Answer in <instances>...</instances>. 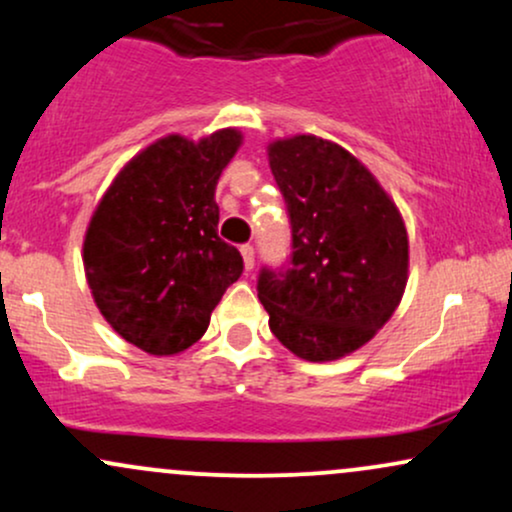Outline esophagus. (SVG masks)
Segmentation results:
<instances>
[{"label":"esophagus","instance_id":"34e87169","mask_svg":"<svg viewBox=\"0 0 512 512\" xmlns=\"http://www.w3.org/2000/svg\"><path fill=\"white\" fill-rule=\"evenodd\" d=\"M240 255H243V264H245V269H250L255 267V248H252V245H243V248H240Z\"/></svg>","mask_w":512,"mask_h":512}]
</instances>
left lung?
<instances>
[{
	"label": "left lung",
	"instance_id": "1",
	"mask_svg": "<svg viewBox=\"0 0 512 512\" xmlns=\"http://www.w3.org/2000/svg\"><path fill=\"white\" fill-rule=\"evenodd\" d=\"M291 219L284 267H262L269 330L305 361H334L375 337L402 301L409 240L370 170L339 144L298 134L269 144Z\"/></svg>",
	"mask_w": 512,
	"mask_h": 512
}]
</instances>
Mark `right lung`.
<instances>
[{"label": "right lung", "mask_w": 512, "mask_h": 512, "mask_svg": "<svg viewBox=\"0 0 512 512\" xmlns=\"http://www.w3.org/2000/svg\"><path fill=\"white\" fill-rule=\"evenodd\" d=\"M243 142L219 129L190 142L158 139L108 187L84 240L93 301L108 325L146 354H180L207 332L211 310L243 274L219 238L221 170Z\"/></svg>", "instance_id": "add662e5"}]
</instances>
